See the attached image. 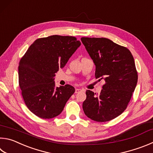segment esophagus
<instances>
[{"instance_id":"esophagus-1","label":"esophagus","mask_w":153,"mask_h":153,"mask_svg":"<svg viewBox=\"0 0 153 153\" xmlns=\"http://www.w3.org/2000/svg\"><path fill=\"white\" fill-rule=\"evenodd\" d=\"M83 91V90H82V89L77 88V89H76V91H75V93H76V94L79 93V92H80V91Z\"/></svg>"}]
</instances>
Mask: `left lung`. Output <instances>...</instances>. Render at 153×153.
I'll return each mask as SVG.
<instances>
[{"label": "left lung", "mask_w": 153, "mask_h": 153, "mask_svg": "<svg viewBox=\"0 0 153 153\" xmlns=\"http://www.w3.org/2000/svg\"><path fill=\"white\" fill-rule=\"evenodd\" d=\"M81 41L96 65V78L105 82L100 94L86 91L83 110L94 121L111 120L126 109L137 86L134 57L127 48L106 38L82 37Z\"/></svg>", "instance_id": "8db88e82"}]
</instances>
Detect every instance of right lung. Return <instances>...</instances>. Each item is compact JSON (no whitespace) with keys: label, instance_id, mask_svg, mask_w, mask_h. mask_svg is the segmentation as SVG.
Instances as JSON below:
<instances>
[{"label":"right lung","instance_id":"add662e5","mask_svg":"<svg viewBox=\"0 0 153 153\" xmlns=\"http://www.w3.org/2000/svg\"><path fill=\"white\" fill-rule=\"evenodd\" d=\"M81 43L71 36L51 35L31 44L19 66V83L27 108L38 117L59 115L75 88L56 87L55 73L63 68Z\"/></svg>","mask_w":153,"mask_h":153}]
</instances>
